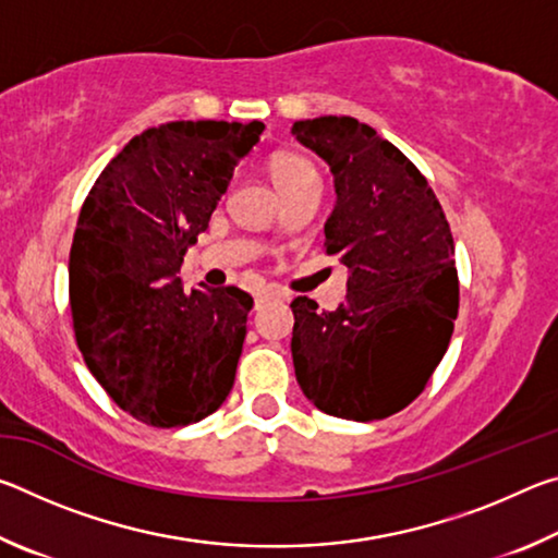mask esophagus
Returning <instances> with one entry per match:
<instances>
[{
  "instance_id": "esophagus-1",
  "label": "esophagus",
  "mask_w": 558,
  "mask_h": 558,
  "mask_svg": "<svg viewBox=\"0 0 558 558\" xmlns=\"http://www.w3.org/2000/svg\"><path fill=\"white\" fill-rule=\"evenodd\" d=\"M276 298H280L276 290H270V288H266V290H258V292H256V307H260L263 302H268V300H276Z\"/></svg>"
}]
</instances>
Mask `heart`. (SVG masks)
Masks as SVG:
<instances>
[{
  "label": "heart",
  "instance_id": "obj_1",
  "mask_svg": "<svg viewBox=\"0 0 558 558\" xmlns=\"http://www.w3.org/2000/svg\"><path fill=\"white\" fill-rule=\"evenodd\" d=\"M270 174L276 179L280 192H288V189L307 182V179H317L315 167L300 155H278L270 162Z\"/></svg>",
  "mask_w": 558,
  "mask_h": 558
}]
</instances>
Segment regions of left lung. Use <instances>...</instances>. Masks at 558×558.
Wrapping results in <instances>:
<instances>
[{
    "instance_id": "1",
    "label": "left lung",
    "mask_w": 558,
    "mask_h": 558,
    "mask_svg": "<svg viewBox=\"0 0 558 558\" xmlns=\"http://www.w3.org/2000/svg\"><path fill=\"white\" fill-rule=\"evenodd\" d=\"M292 135L335 174L325 253L349 268L332 313L290 302L302 393L347 421L405 409L436 372L458 317L456 243L442 206L409 157L354 118L298 120Z\"/></svg>"
}]
</instances>
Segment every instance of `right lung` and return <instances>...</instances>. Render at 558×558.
Instances as JSON below:
<instances>
[{
	"instance_id": "obj_1",
	"label": "right lung",
	"mask_w": 558,
	"mask_h": 558,
	"mask_svg": "<svg viewBox=\"0 0 558 558\" xmlns=\"http://www.w3.org/2000/svg\"><path fill=\"white\" fill-rule=\"evenodd\" d=\"M263 130L258 120L149 128L81 206L69 258L75 342L110 399L147 426L202 421L233 386L253 298L233 286L184 292L179 268Z\"/></svg>"
}]
</instances>
